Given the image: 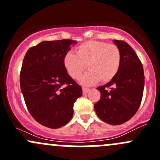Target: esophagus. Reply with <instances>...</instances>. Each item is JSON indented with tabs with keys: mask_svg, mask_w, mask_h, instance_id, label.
Returning <instances> with one entry per match:
<instances>
[{
	"mask_svg": "<svg viewBox=\"0 0 160 160\" xmlns=\"http://www.w3.org/2000/svg\"><path fill=\"white\" fill-rule=\"evenodd\" d=\"M89 90H90V89H88V88H83V94H86V93H88V92L89 91Z\"/></svg>",
	"mask_w": 160,
	"mask_h": 160,
	"instance_id": "1",
	"label": "esophagus"
}]
</instances>
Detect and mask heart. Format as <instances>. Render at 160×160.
I'll return each instance as SVG.
<instances>
[{
    "label": "heart",
    "instance_id": "heart-1",
    "mask_svg": "<svg viewBox=\"0 0 160 160\" xmlns=\"http://www.w3.org/2000/svg\"><path fill=\"white\" fill-rule=\"evenodd\" d=\"M62 62L73 79H78L88 65L90 70L80 79V83L85 86L94 84L100 80L106 83L112 80L120 70L122 53L116 45L89 40L76 48V54L67 53Z\"/></svg>",
    "mask_w": 160,
    "mask_h": 160
}]
</instances>
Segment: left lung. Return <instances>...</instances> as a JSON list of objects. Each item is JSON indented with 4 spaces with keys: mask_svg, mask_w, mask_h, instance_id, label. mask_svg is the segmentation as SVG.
<instances>
[{
    "mask_svg": "<svg viewBox=\"0 0 160 160\" xmlns=\"http://www.w3.org/2000/svg\"><path fill=\"white\" fill-rule=\"evenodd\" d=\"M122 53V63L116 77L97 89L101 99L94 104L97 115L112 125L132 118L141 104L145 77L142 64L134 49L124 41L114 40Z\"/></svg>",
    "mask_w": 160,
    "mask_h": 160,
    "instance_id": "obj_1",
    "label": "left lung"
}]
</instances>
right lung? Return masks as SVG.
Segmentation results:
<instances>
[{
  "label": "right lung",
  "instance_id": "add662e5",
  "mask_svg": "<svg viewBox=\"0 0 160 160\" xmlns=\"http://www.w3.org/2000/svg\"><path fill=\"white\" fill-rule=\"evenodd\" d=\"M77 41H44L27 51L20 72V87L31 115L50 128L67 125L82 88L69 75L62 59Z\"/></svg>",
  "mask_w": 160,
  "mask_h": 160
}]
</instances>
